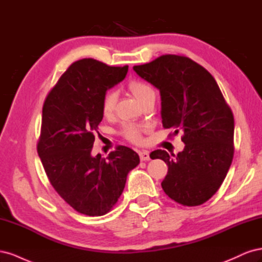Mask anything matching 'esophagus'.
Segmentation results:
<instances>
[{
	"label": "esophagus",
	"instance_id": "34e87169",
	"mask_svg": "<svg viewBox=\"0 0 262 262\" xmlns=\"http://www.w3.org/2000/svg\"><path fill=\"white\" fill-rule=\"evenodd\" d=\"M140 155V160L142 162H145V161H149L150 157H149V153L147 152V150H142V152L139 153Z\"/></svg>",
	"mask_w": 262,
	"mask_h": 262
}]
</instances>
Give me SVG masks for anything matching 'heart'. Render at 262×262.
<instances>
[{"instance_id":"1","label":"heart","mask_w":262,"mask_h":262,"mask_svg":"<svg viewBox=\"0 0 262 262\" xmlns=\"http://www.w3.org/2000/svg\"><path fill=\"white\" fill-rule=\"evenodd\" d=\"M128 89L141 105L149 98H153V97L155 98V92L153 90V87L143 81H140V80L130 81L128 84ZM116 101H117L116 93L113 91H108L104 95L101 101L102 115L105 117L112 116L115 110ZM122 134L126 140L133 142V143H140L142 141L141 130L134 125H125L122 130Z\"/></svg>"}]
</instances>
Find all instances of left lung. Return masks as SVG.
<instances>
[{
  "instance_id": "obj_1",
  "label": "left lung",
  "mask_w": 262,
  "mask_h": 262,
  "mask_svg": "<svg viewBox=\"0 0 262 262\" xmlns=\"http://www.w3.org/2000/svg\"><path fill=\"white\" fill-rule=\"evenodd\" d=\"M136 73L160 91L162 123L182 132L185 148L169 156L150 153L168 166L162 188L170 199L187 207L207 202L224 181L234 156V116L214 77L184 55L165 54Z\"/></svg>"
}]
</instances>
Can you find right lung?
I'll return each instance as SVG.
<instances>
[{
	"instance_id": "1",
	"label": "right lung",
	"mask_w": 262,
	"mask_h": 262,
	"mask_svg": "<svg viewBox=\"0 0 262 262\" xmlns=\"http://www.w3.org/2000/svg\"><path fill=\"white\" fill-rule=\"evenodd\" d=\"M128 68L78 60L63 73L43 104L38 155L55 191L89 216L113 209L129 171L140 163L139 155L122 145L107 158L92 155L95 132L104 117L102 97L123 80Z\"/></svg>"
}]
</instances>
